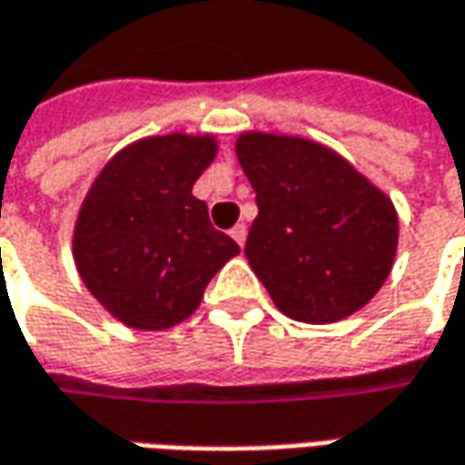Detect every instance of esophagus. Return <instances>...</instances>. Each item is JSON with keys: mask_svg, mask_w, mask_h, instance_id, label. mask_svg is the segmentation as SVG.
<instances>
[{"mask_svg": "<svg viewBox=\"0 0 465 465\" xmlns=\"http://www.w3.org/2000/svg\"><path fill=\"white\" fill-rule=\"evenodd\" d=\"M232 239L239 247H244V242H247V226L244 223H236L232 229Z\"/></svg>", "mask_w": 465, "mask_h": 465, "instance_id": "1", "label": "esophagus"}]
</instances>
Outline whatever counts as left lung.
Wrapping results in <instances>:
<instances>
[{"instance_id":"left-lung-1","label":"left lung","mask_w":465,"mask_h":465,"mask_svg":"<svg viewBox=\"0 0 465 465\" xmlns=\"http://www.w3.org/2000/svg\"><path fill=\"white\" fill-rule=\"evenodd\" d=\"M236 159L260 208L244 252L275 306L306 324L362 309L396 257L391 198L309 138L249 131L236 138Z\"/></svg>"}]
</instances>
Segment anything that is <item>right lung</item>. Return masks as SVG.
Segmentation results:
<instances>
[{
	"label": "right lung",
	"mask_w": 465,
	"mask_h": 465,
	"mask_svg": "<svg viewBox=\"0 0 465 465\" xmlns=\"http://www.w3.org/2000/svg\"><path fill=\"white\" fill-rule=\"evenodd\" d=\"M216 152L211 134L141 138L89 187L74 223V262L89 293L125 327L159 331L184 322L239 254L193 195Z\"/></svg>",
	"instance_id": "obj_1"
}]
</instances>
